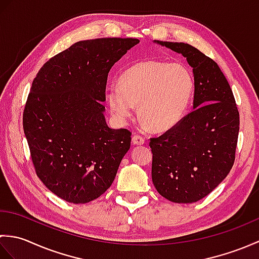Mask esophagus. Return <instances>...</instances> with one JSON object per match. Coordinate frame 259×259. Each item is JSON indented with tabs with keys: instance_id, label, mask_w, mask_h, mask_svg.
I'll return each instance as SVG.
<instances>
[{
	"instance_id": "esophagus-1",
	"label": "esophagus",
	"mask_w": 259,
	"mask_h": 259,
	"mask_svg": "<svg viewBox=\"0 0 259 259\" xmlns=\"http://www.w3.org/2000/svg\"><path fill=\"white\" fill-rule=\"evenodd\" d=\"M133 144L137 145V146H141L145 144V138L140 135H135L133 137Z\"/></svg>"
}]
</instances>
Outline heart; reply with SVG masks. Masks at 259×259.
I'll return each instance as SVG.
<instances>
[{
    "label": "heart",
    "mask_w": 259,
    "mask_h": 259,
    "mask_svg": "<svg viewBox=\"0 0 259 259\" xmlns=\"http://www.w3.org/2000/svg\"><path fill=\"white\" fill-rule=\"evenodd\" d=\"M194 90V78L185 65L147 60L123 71L119 84L110 85L108 103L119 121H125L138 106L144 124L162 133L184 119Z\"/></svg>",
    "instance_id": "1"
}]
</instances>
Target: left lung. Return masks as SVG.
Listing matches in <instances>:
<instances>
[{"label": "left lung", "mask_w": 259, "mask_h": 259, "mask_svg": "<svg viewBox=\"0 0 259 259\" xmlns=\"http://www.w3.org/2000/svg\"><path fill=\"white\" fill-rule=\"evenodd\" d=\"M155 42L187 59L195 92L194 110L174 128L150 139L152 183L170 201L196 202L233 168L239 112L228 81L212 59L187 43Z\"/></svg>", "instance_id": "8db88e82"}]
</instances>
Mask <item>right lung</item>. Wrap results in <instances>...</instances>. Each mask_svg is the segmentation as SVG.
Here are the masks:
<instances>
[{
    "label": "right lung",
    "mask_w": 259,
    "mask_h": 259,
    "mask_svg": "<svg viewBox=\"0 0 259 259\" xmlns=\"http://www.w3.org/2000/svg\"><path fill=\"white\" fill-rule=\"evenodd\" d=\"M138 38L79 41L43 64L32 82L23 129L37 177L63 200L85 203L112 185L131 133L104 119L108 73Z\"/></svg>",
    "instance_id": "add662e5"
}]
</instances>
